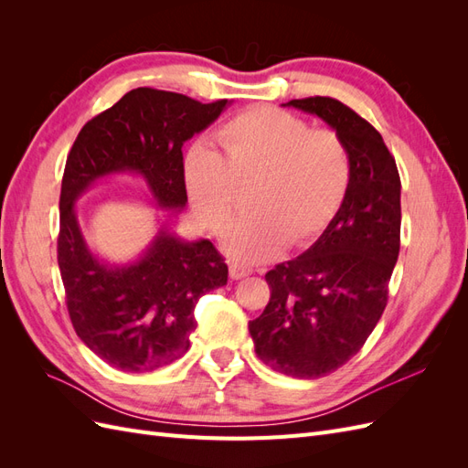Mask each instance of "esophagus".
<instances>
[{
  "instance_id": "1",
  "label": "esophagus",
  "mask_w": 468,
  "mask_h": 468,
  "mask_svg": "<svg viewBox=\"0 0 468 468\" xmlns=\"http://www.w3.org/2000/svg\"><path fill=\"white\" fill-rule=\"evenodd\" d=\"M253 273V269L250 265H244L239 261H232L230 263V277L232 279H242V277H248Z\"/></svg>"
}]
</instances>
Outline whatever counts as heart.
I'll return each mask as SVG.
<instances>
[{
	"label": "heart",
	"instance_id": "1",
	"mask_svg": "<svg viewBox=\"0 0 468 468\" xmlns=\"http://www.w3.org/2000/svg\"><path fill=\"white\" fill-rule=\"evenodd\" d=\"M218 152L203 143L183 158V183L208 230L232 220L239 187L256 183L251 215L224 239L230 258L258 263L292 244L314 239L342 207L351 179L347 146L334 131H313L304 119L273 107H256L217 133Z\"/></svg>",
	"mask_w": 468,
	"mask_h": 468
}]
</instances>
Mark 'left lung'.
Instances as JSON below:
<instances>
[{"label":"left lung","instance_id":"obj_1","mask_svg":"<svg viewBox=\"0 0 468 468\" xmlns=\"http://www.w3.org/2000/svg\"><path fill=\"white\" fill-rule=\"evenodd\" d=\"M282 107L314 115L342 136L351 179L316 242L265 275L271 299L248 328L273 371L320 378L356 356L385 313L400 251V176L382 136L337 99H292Z\"/></svg>","mask_w":468,"mask_h":468}]
</instances>
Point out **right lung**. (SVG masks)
Wrapping results in <instances>:
<instances>
[{
    "mask_svg": "<svg viewBox=\"0 0 468 468\" xmlns=\"http://www.w3.org/2000/svg\"><path fill=\"white\" fill-rule=\"evenodd\" d=\"M229 105L138 88L83 126L68 154L58 234L68 313L81 342L119 371L150 373L186 356L195 304L226 285L229 265L208 239L179 238L165 222L134 260L105 261L80 229L76 201L99 179L133 174L162 210L181 212V148Z\"/></svg>",
    "mask_w": 468,
    "mask_h": 468,
    "instance_id": "obj_1",
    "label": "right lung"
}]
</instances>
